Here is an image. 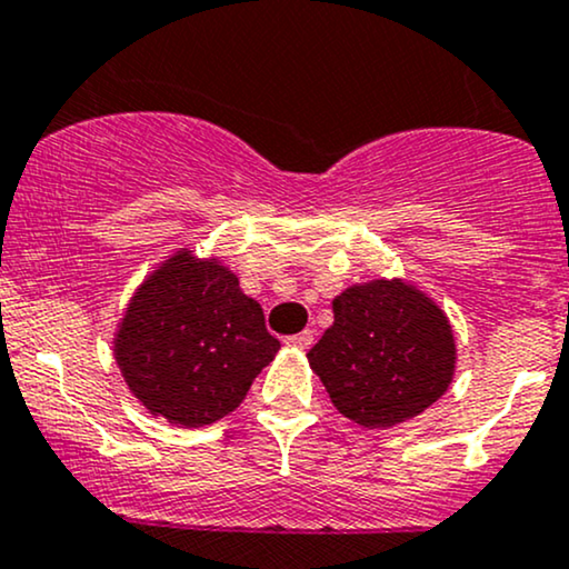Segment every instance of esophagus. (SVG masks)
I'll list each match as a JSON object with an SVG mask.
<instances>
[{
	"label": "esophagus",
	"instance_id": "esophagus-1",
	"mask_svg": "<svg viewBox=\"0 0 569 569\" xmlns=\"http://www.w3.org/2000/svg\"><path fill=\"white\" fill-rule=\"evenodd\" d=\"M312 339H315V333L310 331V328H305L302 333H293V337H289L286 341H289L291 347H299V350H307V347H312Z\"/></svg>",
	"mask_w": 569,
	"mask_h": 569
}]
</instances>
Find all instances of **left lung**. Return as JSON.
<instances>
[{
  "label": "left lung",
  "mask_w": 569,
  "mask_h": 569,
  "mask_svg": "<svg viewBox=\"0 0 569 569\" xmlns=\"http://www.w3.org/2000/svg\"><path fill=\"white\" fill-rule=\"evenodd\" d=\"M307 358L341 416L379 429L440 400L453 381L456 341L427 293L397 278L371 280L333 299V326Z\"/></svg>",
  "instance_id": "8db88e82"
}]
</instances>
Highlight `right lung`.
<instances>
[{"label":"right lung","instance_id":"1","mask_svg":"<svg viewBox=\"0 0 569 569\" xmlns=\"http://www.w3.org/2000/svg\"><path fill=\"white\" fill-rule=\"evenodd\" d=\"M280 341L224 264L177 251L150 272L113 339L127 387L153 416L203 427L241 406Z\"/></svg>","mask_w":569,"mask_h":569}]
</instances>
